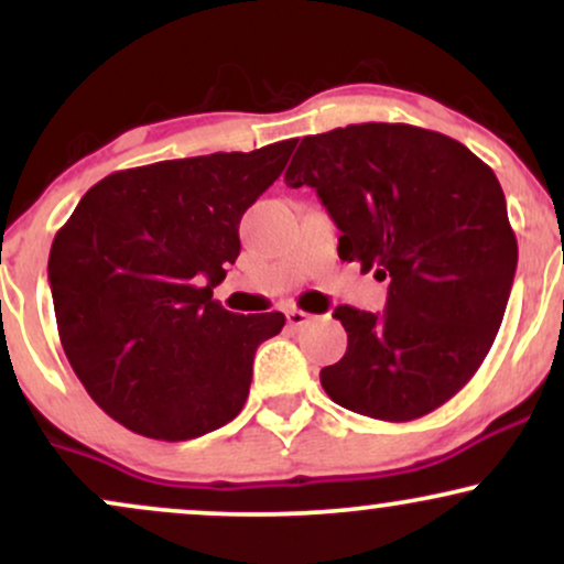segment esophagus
I'll use <instances>...</instances> for the list:
<instances>
[{
  "label": "esophagus",
  "instance_id": "1",
  "mask_svg": "<svg viewBox=\"0 0 564 564\" xmlns=\"http://www.w3.org/2000/svg\"><path fill=\"white\" fill-rule=\"evenodd\" d=\"M310 321H313V315H310V313H302V310H289V313H286V323H289V328H294V332H296V328H304V326H307Z\"/></svg>",
  "mask_w": 564,
  "mask_h": 564
}]
</instances>
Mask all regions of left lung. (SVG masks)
I'll return each mask as SVG.
<instances>
[{
    "instance_id": "obj_1",
    "label": "left lung",
    "mask_w": 564,
    "mask_h": 564,
    "mask_svg": "<svg viewBox=\"0 0 564 564\" xmlns=\"http://www.w3.org/2000/svg\"><path fill=\"white\" fill-rule=\"evenodd\" d=\"M286 185L315 187L341 260L390 283L384 315L334 310L347 352L321 371L328 398L379 422L448 403L494 345L517 270L494 170L448 134L368 121L304 138Z\"/></svg>"
}]
</instances>
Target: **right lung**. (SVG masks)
Listing matches in <instances>:
<instances>
[{
    "label": "right lung",
    "instance_id": "right-lung-1",
    "mask_svg": "<svg viewBox=\"0 0 564 564\" xmlns=\"http://www.w3.org/2000/svg\"><path fill=\"white\" fill-rule=\"evenodd\" d=\"M291 151L283 140L113 172L57 230L47 270L61 345L127 430L180 443L241 413L257 347L286 315L228 313L212 289L241 251L243 212Z\"/></svg>",
    "mask_w": 564,
    "mask_h": 564
}]
</instances>
